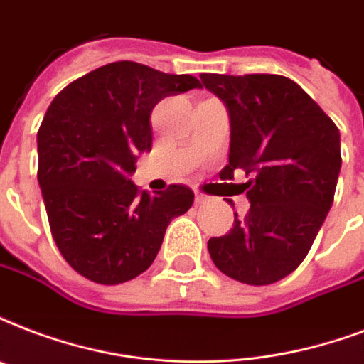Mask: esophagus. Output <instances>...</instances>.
Segmentation results:
<instances>
[{
	"label": "esophagus",
	"instance_id": "1",
	"mask_svg": "<svg viewBox=\"0 0 364 364\" xmlns=\"http://www.w3.org/2000/svg\"><path fill=\"white\" fill-rule=\"evenodd\" d=\"M194 200H196V204H204V202L210 200V196L206 193H202L200 188H194Z\"/></svg>",
	"mask_w": 364,
	"mask_h": 364
}]
</instances>
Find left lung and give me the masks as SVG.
<instances>
[{"instance_id":"8db88e82","label":"left lung","mask_w":364,"mask_h":364,"mask_svg":"<svg viewBox=\"0 0 364 364\" xmlns=\"http://www.w3.org/2000/svg\"><path fill=\"white\" fill-rule=\"evenodd\" d=\"M231 116L229 164L242 170L250 212L208 240L215 267L244 284H273L298 269L328 213L342 166L340 132L298 83L279 74H200ZM232 204V202H229Z\"/></svg>"}]
</instances>
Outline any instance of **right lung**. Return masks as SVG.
Returning <instances> with one entry per match:
<instances>
[{
	"instance_id": "1",
	"label": "right lung",
	"mask_w": 364,
	"mask_h": 364,
	"mask_svg": "<svg viewBox=\"0 0 364 364\" xmlns=\"http://www.w3.org/2000/svg\"><path fill=\"white\" fill-rule=\"evenodd\" d=\"M202 87L133 60L110 63L68 83L38 129V181L57 248L97 284L132 281L151 267L170 221L194 193L141 191L129 176L152 149L151 114L164 97Z\"/></svg>"
}]
</instances>
